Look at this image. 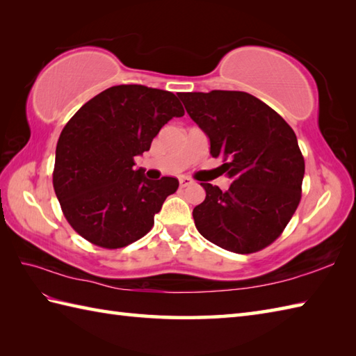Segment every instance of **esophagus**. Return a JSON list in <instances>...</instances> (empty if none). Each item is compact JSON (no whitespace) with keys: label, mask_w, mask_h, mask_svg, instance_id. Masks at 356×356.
Listing matches in <instances>:
<instances>
[{"label":"esophagus","mask_w":356,"mask_h":356,"mask_svg":"<svg viewBox=\"0 0 356 356\" xmlns=\"http://www.w3.org/2000/svg\"><path fill=\"white\" fill-rule=\"evenodd\" d=\"M193 184V179L192 178H188V177H181L179 178V186L181 187H188V186H192Z\"/></svg>","instance_id":"obj_1"}]
</instances>
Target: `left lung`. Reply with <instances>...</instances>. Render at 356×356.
Instances as JSON below:
<instances>
[{
    "label": "left lung",
    "instance_id": "obj_1",
    "mask_svg": "<svg viewBox=\"0 0 356 356\" xmlns=\"http://www.w3.org/2000/svg\"><path fill=\"white\" fill-rule=\"evenodd\" d=\"M179 99L232 179L227 192L201 183L205 200L193 209L196 228L211 243L239 254L268 247L302 198L305 160L296 132L248 92H179Z\"/></svg>",
    "mask_w": 356,
    "mask_h": 356
}]
</instances>
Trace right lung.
Wrapping results in <instances>:
<instances>
[{
  "mask_svg": "<svg viewBox=\"0 0 356 356\" xmlns=\"http://www.w3.org/2000/svg\"><path fill=\"white\" fill-rule=\"evenodd\" d=\"M181 115L184 109L170 91L117 85L70 118L58 140L53 187L68 224L83 239L114 250L149 233L179 183L172 177L147 179L134 158Z\"/></svg>",
  "mask_w": 356,
  "mask_h": 356,
  "instance_id": "right-lung-1",
  "label": "right lung"
}]
</instances>
